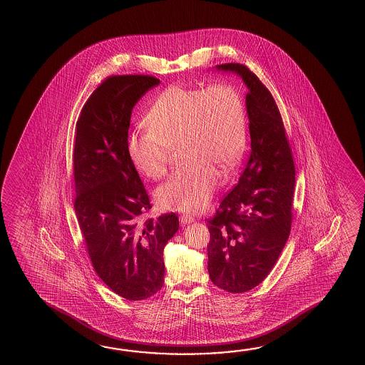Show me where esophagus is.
<instances>
[{
	"label": "esophagus",
	"mask_w": 365,
	"mask_h": 365,
	"mask_svg": "<svg viewBox=\"0 0 365 365\" xmlns=\"http://www.w3.org/2000/svg\"><path fill=\"white\" fill-rule=\"evenodd\" d=\"M180 220H181V223L182 225H189V223H193L194 217L192 215H187V214H182L181 217H180Z\"/></svg>",
	"instance_id": "34e87169"
}]
</instances>
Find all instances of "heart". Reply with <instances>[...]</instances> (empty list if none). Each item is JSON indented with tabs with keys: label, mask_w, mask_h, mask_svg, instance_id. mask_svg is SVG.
<instances>
[{
	"label": "heart",
	"mask_w": 365,
	"mask_h": 365,
	"mask_svg": "<svg viewBox=\"0 0 365 365\" xmlns=\"http://www.w3.org/2000/svg\"><path fill=\"white\" fill-rule=\"evenodd\" d=\"M146 130L128 138L133 165L148 179L168 170L170 151L179 148L182 164L156 189L162 209L198 211L214 193L217 171L239 163L247 142V110L240 91L230 83L203 87L171 86L153 103Z\"/></svg>",
	"instance_id": "obj_1"
}]
</instances>
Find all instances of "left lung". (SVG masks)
<instances>
[{"instance_id":"obj_1","label":"left lung","mask_w":365,"mask_h":365,"mask_svg":"<svg viewBox=\"0 0 365 365\" xmlns=\"http://www.w3.org/2000/svg\"><path fill=\"white\" fill-rule=\"evenodd\" d=\"M248 87L250 155L237 184L207 219L212 283L241 294L258 286L284 248L292 223L295 164L279 109L267 87L241 63H222Z\"/></svg>"}]
</instances>
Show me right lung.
<instances>
[{"mask_svg": "<svg viewBox=\"0 0 365 365\" xmlns=\"http://www.w3.org/2000/svg\"><path fill=\"white\" fill-rule=\"evenodd\" d=\"M160 81L112 76L91 93L76 125L74 209L96 274L126 300L163 287L165 244L179 230L176 214L143 219L148 192L128 154L133 107Z\"/></svg>", "mask_w": 365, "mask_h": 365, "instance_id": "right-lung-1", "label": "right lung"}]
</instances>
